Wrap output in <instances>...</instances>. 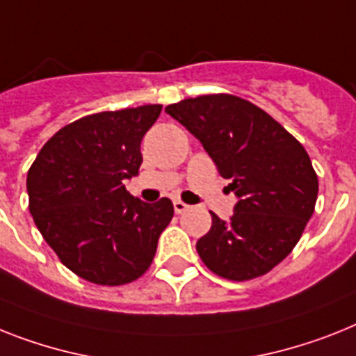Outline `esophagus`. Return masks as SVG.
I'll use <instances>...</instances> for the list:
<instances>
[{
    "instance_id": "esophagus-1",
    "label": "esophagus",
    "mask_w": 356,
    "mask_h": 356,
    "mask_svg": "<svg viewBox=\"0 0 356 356\" xmlns=\"http://www.w3.org/2000/svg\"><path fill=\"white\" fill-rule=\"evenodd\" d=\"M175 211L176 214H184L185 211H189V205L184 204L181 200H175Z\"/></svg>"
}]
</instances>
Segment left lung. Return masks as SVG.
Here are the masks:
<instances>
[{
    "label": "left lung",
    "instance_id": "left-lung-1",
    "mask_svg": "<svg viewBox=\"0 0 356 356\" xmlns=\"http://www.w3.org/2000/svg\"><path fill=\"white\" fill-rule=\"evenodd\" d=\"M165 113L198 138L238 198L229 222L211 213L196 251L214 275L234 282L269 273L293 251L318 195L302 143L266 111L233 94H205Z\"/></svg>",
    "mask_w": 356,
    "mask_h": 356
}]
</instances>
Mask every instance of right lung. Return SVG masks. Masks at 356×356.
<instances>
[{"instance_id":"obj_1","label":"right lung","mask_w":356,"mask_h":356,"mask_svg":"<svg viewBox=\"0 0 356 356\" xmlns=\"http://www.w3.org/2000/svg\"><path fill=\"white\" fill-rule=\"evenodd\" d=\"M161 105L83 116L41 147L26 175L29 209L61 264L98 286H123L151 267L175 207L145 204L123 180L142 165L140 143Z\"/></svg>"}]
</instances>
